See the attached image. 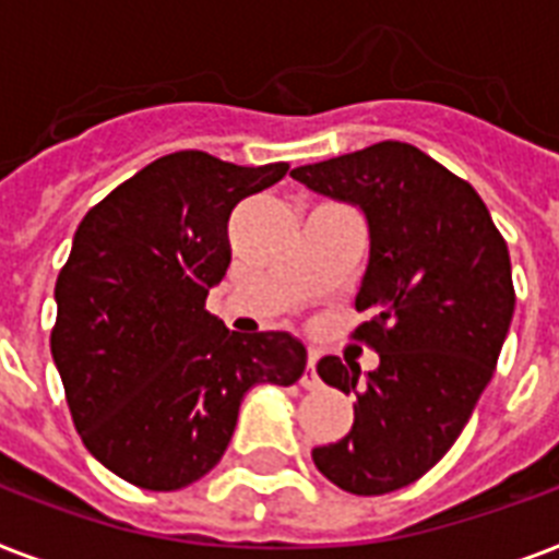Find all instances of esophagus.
Wrapping results in <instances>:
<instances>
[{"label":"esophagus","mask_w":559,"mask_h":559,"mask_svg":"<svg viewBox=\"0 0 559 559\" xmlns=\"http://www.w3.org/2000/svg\"><path fill=\"white\" fill-rule=\"evenodd\" d=\"M301 385H305V389H319V385H322L319 373H316V357H313V354H310V359H307V371H305V377H301Z\"/></svg>","instance_id":"1"}]
</instances>
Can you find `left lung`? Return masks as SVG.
Instances as JSON below:
<instances>
[{
  "label": "left lung",
  "mask_w": 559,
  "mask_h": 559,
  "mask_svg": "<svg viewBox=\"0 0 559 559\" xmlns=\"http://www.w3.org/2000/svg\"><path fill=\"white\" fill-rule=\"evenodd\" d=\"M366 214L357 340L380 366L324 357L316 371L354 394L345 438L316 447L324 478L357 496L412 485L447 455L493 377L513 319L508 243L476 188L406 142H380L289 174Z\"/></svg>",
  "instance_id": "1"
}]
</instances>
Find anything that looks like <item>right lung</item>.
Instances as JSON below:
<instances>
[{
	"label": "right lung",
	"mask_w": 559,
	"mask_h": 559,
	"mask_svg": "<svg viewBox=\"0 0 559 559\" xmlns=\"http://www.w3.org/2000/svg\"><path fill=\"white\" fill-rule=\"evenodd\" d=\"M287 170L170 153L74 231L57 275L51 357L81 441L130 485H193L223 459L246 391L305 373L296 336H240L205 310L231 261L228 214Z\"/></svg>",
	"instance_id": "add662e5"
}]
</instances>
